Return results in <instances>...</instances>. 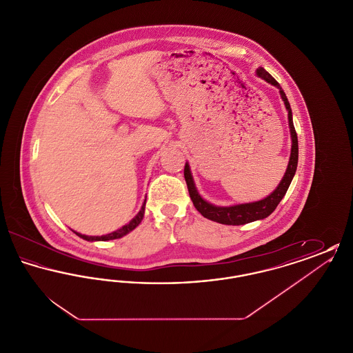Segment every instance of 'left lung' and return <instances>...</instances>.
<instances>
[{"label":"left lung","instance_id":"obj_1","mask_svg":"<svg viewBox=\"0 0 353 353\" xmlns=\"http://www.w3.org/2000/svg\"><path fill=\"white\" fill-rule=\"evenodd\" d=\"M255 74H256V77L266 81L268 83L275 85L279 90L281 98L285 103V110L288 112V127H290V134H291L290 160H288V165L285 169L283 179L281 180L279 185L275 188V190L272 193H270L268 197H265L259 201L246 202V203H238V205H230V206H217V205H213V203L203 200L201 194L199 193L197 188H196V184H194L189 163H186L184 169L185 181L188 185L189 196L193 201L194 208L201 213L205 219L219 222V223H223V225H245V223H249L252 221H258V219L269 217L270 214L275 210V208L278 206V203L282 201V199L285 197V192L291 184V181L295 176V172H296V167H298V156H299L298 136H296L295 128H294L292 111H291L288 99L285 97V91L282 90L281 84L278 83L265 68H256Z\"/></svg>","mask_w":353,"mask_h":353}]
</instances>
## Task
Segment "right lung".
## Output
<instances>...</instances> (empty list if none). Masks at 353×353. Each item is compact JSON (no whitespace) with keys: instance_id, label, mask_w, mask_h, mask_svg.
<instances>
[{"instance_id":"right-lung-1","label":"right lung","mask_w":353,"mask_h":353,"mask_svg":"<svg viewBox=\"0 0 353 353\" xmlns=\"http://www.w3.org/2000/svg\"><path fill=\"white\" fill-rule=\"evenodd\" d=\"M145 201H147V199L144 200L143 202V206H141V209L139 210V213L134 216V219H131L128 223H125L124 226H121L120 229L118 230H115V232H112V233H110V234L105 235H84L81 234V233H77V232H74L75 234L78 235V236H81V238H83L85 241H90V242H94V241H110V239H118V238H121V236H124V235L128 234V233H131L132 230H134V228H137L139 225H140V222L143 221V217H144V213H145Z\"/></svg>"}]
</instances>
